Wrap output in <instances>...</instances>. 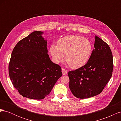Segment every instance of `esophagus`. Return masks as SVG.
Listing matches in <instances>:
<instances>
[{"instance_id": "obj_1", "label": "esophagus", "mask_w": 121, "mask_h": 121, "mask_svg": "<svg viewBox=\"0 0 121 121\" xmlns=\"http://www.w3.org/2000/svg\"><path fill=\"white\" fill-rule=\"evenodd\" d=\"M61 71H62V73H63V74L64 75H66L67 73H68V72H67V71L66 70V69H64V68H62L61 69Z\"/></svg>"}]
</instances>
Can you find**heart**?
<instances>
[{
    "mask_svg": "<svg viewBox=\"0 0 121 121\" xmlns=\"http://www.w3.org/2000/svg\"><path fill=\"white\" fill-rule=\"evenodd\" d=\"M92 52V46L88 39L80 36L69 35L58 40L57 45H52L49 52L54 63H59L65 56L68 64L73 69L86 65Z\"/></svg>",
    "mask_w": 121,
    "mask_h": 121,
    "instance_id": "b5f03b06",
    "label": "heart"
}]
</instances>
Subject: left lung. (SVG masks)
<instances>
[{"mask_svg":"<svg viewBox=\"0 0 121 121\" xmlns=\"http://www.w3.org/2000/svg\"><path fill=\"white\" fill-rule=\"evenodd\" d=\"M94 46L87 63L68 73L69 89L77 98H87L100 94L112 76L113 65L110 47L97 36Z\"/></svg>","mask_w":121,"mask_h":121,"instance_id":"8db88e82","label":"left lung"}]
</instances>
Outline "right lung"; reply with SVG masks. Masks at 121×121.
<instances>
[{
  "label": "right lung",
  "instance_id": "right-lung-1",
  "mask_svg": "<svg viewBox=\"0 0 121 121\" xmlns=\"http://www.w3.org/2000/svg\"><path fill=\"white\" fill-rule=\"evenodd\" d=\"M43 33L34 31L18 42L9 65L14 87L23 97L42 99L50 93L62 76L59 65L50 60Z\"/></svg>",
  "mask_w": 121,
  "mask_h": 121
}]
</instances>
